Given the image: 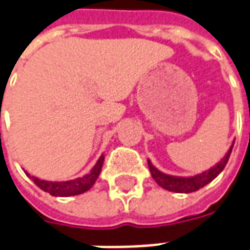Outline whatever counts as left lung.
I'll use <instances>...</instances> for the list:
<instances>
[{"instance_id":"obj_1","label":"left lung","mask_w":250,"mask_h":250,"mask_svg":"<svg viewBox=\"0 0 250 250\" xmlns=\"http://www.w3.org/2000/svg\"><path fill=\"white\" fill-rule=\"evenodd\" d=\"M233 144H235V142L232 143V146H229V149H228V152L226 153V156H224L215 167H209L208 170L202 171V173H199L197 176H169V174H165L163 171H160L159 169L153 167V164L148 160V167H149L150 174L153 177V180L157 182V185H160V186L163 188H165V190L174 191V193H193V191H197V190L202 188L207 184H209L211 181L215 180V178L222 173V170L226 167L227 163H228V160H229Z\"/></svg>"}]
</instances>
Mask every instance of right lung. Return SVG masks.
<instances>
[{
	"label": "right lung",
	"instance_id": "add662e5",
	"mask_svg": "<svg viewBox=\"0 0 250 250\" xmlns=\"http://www.w3.org/2000/svg\"><path fill=\"white\" fill-rule=\"evenodd\" d=\"M104 156L102 155L87 174L80 177V178H76V180L57 182V181L39 180L38 177L30 176L27 171H26V174L34 181V184L38 188H41L43 191L49 193L53 197H72V195H79V194L85 193L89 188H91V186L95 184V181L100 176L101 169L104 165Z\"/></svg>",
	"mask_w": 250,
	"mask_h": 250
}]
</instances>
